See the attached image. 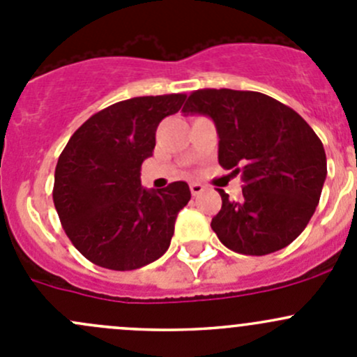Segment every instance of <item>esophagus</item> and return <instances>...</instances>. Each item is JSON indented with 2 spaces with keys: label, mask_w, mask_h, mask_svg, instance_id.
<instances>
[{
  "label": "esophagus",
  "mask_w": 357,
  "mask_h": 357,
  "mask_svg": "<svg viewBox=\"0 0 357 357\" xmlns=\"http://www.w3.org/2000/svg\"><path fill=\"white\" fill-rule=\"evenodd\" d=\"M190 190H192V195H200L205 190V186L202 183H190Z\"/></svg>",
  "instance_id": "1"
}]
</instances>
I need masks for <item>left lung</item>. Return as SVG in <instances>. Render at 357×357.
<instances>
[{
	"label": "left lung",
	"instance_id": "obj_1",
	"mask_svg": "<svg viewBox=\"0 0 357 357\" xmlns=\"http://www.w3.org/2000/svg\"><path fill=\"white\" fill-rule=\"evenodd\" d=\"M183 112L204 114L219 135V164L240 172L242 199L222 190L212 229L229 250L266 255L290 245L321 197L326 155L321 139L290 107L257 91L197 89Z\"/></svg>",
	"mask_w": 357,
	"mask_h": 357
}]
</instances>
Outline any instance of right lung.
<instances>
[{
    "mask_svg": "<svg viewBox=\"0 0 357 357\" xmlns=\"http://www.w3.org/2000/svg\"><path fill=\"white\" fill-rule=\"evenodd\" d=\"M183 93L136 96L96 112L60 153L53 202L72 245L88 261L131 271L165 254L178 212L188 204L185 181L142 186L160 121L181 109Z\"/></svg>",
    "mask_w": 357,
    "mask_h": 357,
    "instance_id": "1",
    "label": "right lung"
}]
</instances>
